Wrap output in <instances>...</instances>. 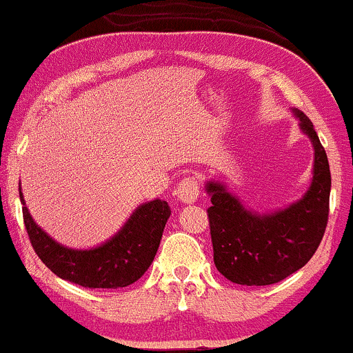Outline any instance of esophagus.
Segmentation results:
<instances>
[{
    "label": "esophagus",
    "instance_id": "esophagus-1",
    "mask_svg": "<svg viewBox=\"0 0 353 353\" xmlns=\"http://www.w3.org/2000/svg\"><path fill=\"white\" fill-rule=\"evenodd\" d=\"M200 195V185L195 176H187L178 183L176 199L183 203H193Z\"/></svg>",
    "mask_w": 353,
    "mask_h": 353
}]
</instances>
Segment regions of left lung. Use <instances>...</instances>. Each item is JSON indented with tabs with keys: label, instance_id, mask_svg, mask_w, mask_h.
Returning <instances> with one entry per match:
<instances>
[{
	"label": "left lung",
	"instance_id": "8db88e82",
	"mask_svg": "<svg viewBox=\"0 0 353 353\" xmlns=\"http://www.w3.org/2000/svg\"><path fill=\"white\" fill-rule=\"evenodd\" d=\"M314 150L312 185L298 202L271 214H257L219 181H207L214 263L229 281L268 286L283 281L313 257L328 222L332 175L313 123L293 109Z\"/></svg>",
	"mask_w": 353,
	"mask_h": 353
}]
</instances>
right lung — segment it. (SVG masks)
I'll return each instance as SVG.
<instances>
[{"mask_svg":"<svg viewBox=\"0 0 353 353\" xmlns=\"http://www.w3.org/2000/svg\"><path fill=\"white\" fill-rule=\"evenodd\" d=\"M23 222L30 242L41 263L59 278L84 288L130 286L148 271L157 256L170 210L165 200H151L136 208L119 232L92 249H70L54 241L37 225L25 205Z\"/></svg>","mask_w":353,"mask_h":353,"instance_id":"right-lung-1","label":"right lung"}]
</instances>
